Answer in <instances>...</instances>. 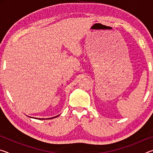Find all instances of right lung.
Segmentation results:
<instances>
[{
	"instance_id": "obj_1",
	"label": "right lung",
	"mask_w": 153,
	"mask_h": 153,
	"mask_svg": "<svg viewBox=\"0 0 153 153\" xmlns=\"http://www.w3.org/2000/svg\"><path fill=\"white\" fill-rule=\"evenodd\" d=\"M59 115H57V116H56V117H51V118H48V119H53V118H55V117H57ZM35 119H36V118H35ZM38 120H45V119H43V118H37Z\"/></svg>"
}]
</instances>
